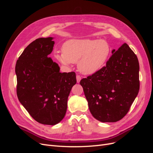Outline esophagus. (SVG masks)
Instances as JSON below:
<instances>
[{
    "label": "esophagus",
    "mask_w": 153,
    "mask_h": 153,
    "mask_svg": "<svg viewBox=\"0 0 153 153\" xmlns=\"http://www.w3.org/2000/svg\"><path fill=\"white\" fill-rule=\"evenodd\" d=\"M82 77L80 75H76V82L77 83H79L80 81L81 80Z\"/></svg>",
    "instance_id": "34e87169"
}]
</instances>
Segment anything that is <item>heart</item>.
<instances>
[{
  "mask_svg": "<svg viewBox=\"0 0 153 153\" xmlns=\"http://www.w3.org/2000/svg\"><path fill=\"white\" fill-rule=\"evenodd\" d=\"M62 53L55 57L64 65L77 62V68L84 75H90L102 68L110 52L108 44L104 40L74 39L64 43Z\"/></svg>",
  "mask_w": 153,
  "mask_h": 153,
  "instance_id": "heart-1",
  "label": "heart"
}]
</instances>
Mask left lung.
Wrapping results in <instances>:
<instances>
[{
  "label": "left lung",
  "mask_w": 153,
  "mask_h": 153,
  "mask_svg": "<svg viewBox=\"0 0 153 153\" xmlns=\"http://www.w3.org/2000/svg\"><path fill=\"white\" fill-rule=\"evenodd\" d=\"M112 53L105 66L80 82L91 114L102 123L123 119L140 89L139 63L135 53L124 43Z\"/></svg>",
  "instance_id": "8db88e82"
}]
</instances>
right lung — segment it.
I'll return each instance as SVG.
<instances>
[{
    "mask_svg": "<svg viewBox=\"0 0 153 153\" xmlns=\"http://www.w3.org/2000/svg\"><path fill=\"white\" fill-rule=\"evenodd\" d=\"M53 38H41L29 44L16 61V93L21 104L37 122L55 125L65 116L68 98L76 84L75 72L61 73L48 55Z\"/></svg>",
    "mask_w": 153,
    "mask_h": 153,
    "instance_id": "1",
    "label": "right lung"
}]
</instances>
